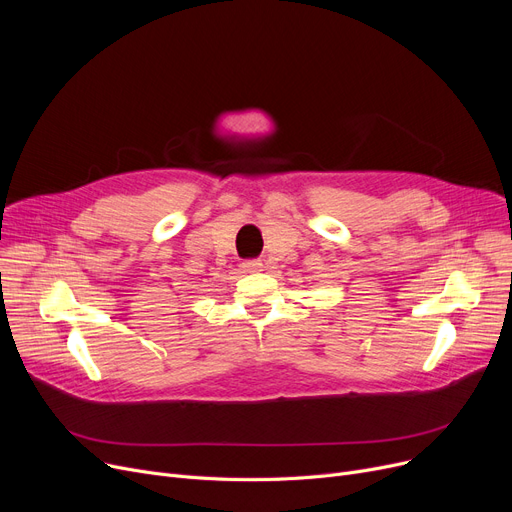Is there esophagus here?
<instances>
[{"label":"esophagus","instance_id":"esophagus-1","mask_svg":"<svg viewBox=\"0 0 512 512\" xmlns=\"http://www.w3.org/2000/svg\"><path fill=\"white\" fill-rule=\"evenodd\" d=\"M241 267H243V271H247V274H255V271H261L263 263L259 259H249V261H243Z\"/></svg>","mask_w":512,"mask_h":512}]
</instances>
